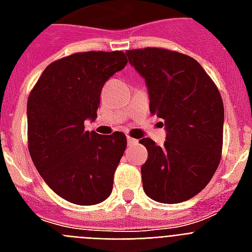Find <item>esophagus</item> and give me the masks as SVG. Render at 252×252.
<instances>
[{
	"mask_svg": "<svg viewBox=\"0 0 252 252\" xmlns=\"http://www.w3.org/2000/svg\"><path fill=\"white\" fill-rule=\"evenodd\" d=\"M126 141H128V145H129V146L136 145V144H137V140H134V138L129 137V136H128V137H126Z\"/></svg>",
	"mask_w": 252,
	"mask_h": 252,
	"instance_id": "1",
	"label": "esophagus"
}]
</instances>
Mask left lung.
Returning <instances> with one entry per match:
<instances>
[{"label":"left lung","instance_id":"8db88e82","mask_svg":"<svg viewBox=\"0 0 252 252\" xmlns=\"http://www.w3.org/2000/svg\"><path fill=\"white\" fill-rule=\"evenodd\" d=\"M144 77L150 112L165 120L166 141L150 138L141 166L142 187L158 203L176 204L203 189L219 167L222 152L223 103L219 89L192 57L163 48L126 51Z\"/></svg>","mask_w":252,"mask_h":252}]
</instances>
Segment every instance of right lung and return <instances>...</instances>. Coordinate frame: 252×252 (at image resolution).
I'll return each mask as SVG.
<instances>
[{"mask_svg": "<svg viewBox=\"0 0 252 252\" xmlns=\"http://www.w3.org/2000/svg\"><path fill=\"white\" fill-rule=\"evenodd\" d=\"M124 52H80L49 64L27 100L29 152L57 195L94 205L111 195L126 134L85 129L96 119L103 85L126 65Z\"/></svg>", "mask_w": 252, "mask_h": 252, "instance_id": "obj_1", "label": "right lung"}]
</instances>
